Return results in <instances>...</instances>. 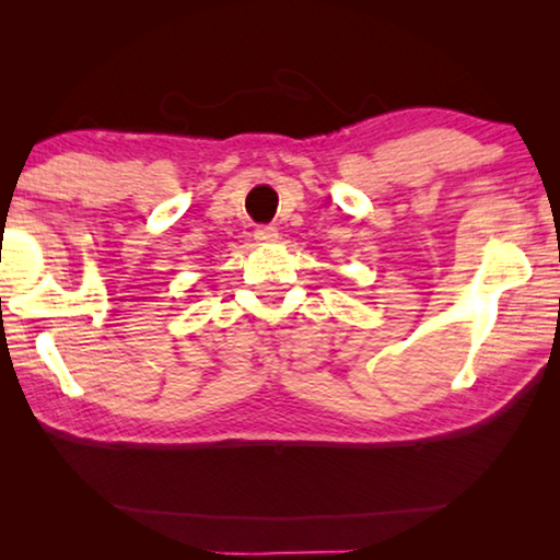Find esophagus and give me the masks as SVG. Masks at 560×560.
Wrapping results in <instances>:
<instances>
[{
  "instance_id": "esophagus-1",
  "label": "esophagus",
  "mask_w": 560,
  "mask_h": 560,
  "mask_svg": "<svg viewBox=\"0 0 560 560\" xmlns=\"http://www.w3.org/2000/svg\"><path fill=\"white\" fill-rule=\"evenodd\" d=\"M255 240L257 242H262V244H270V242H275V240H278V229H275V226H257L255 229Z\"/></svg>"
}]
</instances>
